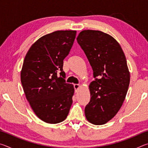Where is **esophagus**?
<instances>
[{"instance_id":"esophagus-1","label":"esophagus","mask_w":148,"mask_h":148,"mask_svg":"<svg viewBox=\"0 0 148 148\" xmlns=\"http://www.w3.org/2000/svg\"><path fill=\"white\" fill-rule=\"evenodd\" d=\"M79 84H74V88L75 89V91H77V90L79 89Z\"/></svg>"}]
</instances>
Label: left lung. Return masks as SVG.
Wrapping results in <instances>:
<instances>
[{
    "label": "left lung",
    "instance_id": "8db88e82",
    "mask_svg": "<svg viewBox=\"0 0 148 148\" xmlns=\"http://www.w3.org/2000/svg\"><path fill=\"white\" fill-rule=\"evenodd\" d=\"M76 39L95 77L89 86L91 97L85 114L91 123L103 125L118 112L128 91L130 74L126 57L118 42L102 31L85 30Z\"/></svg>",
    "mask_w": 148,
    "mask_h": 148
}]
</instances>
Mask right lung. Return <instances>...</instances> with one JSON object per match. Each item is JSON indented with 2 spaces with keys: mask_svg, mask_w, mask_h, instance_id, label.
Instances as JSON below:
<instances>
[{
  "mask_svg": "<svg viewBox=\"0 0 148 148\" xmlns=\"http://www.w3.org/2000/svg\"><path fill=\"white\" fill-rule=\"evenodd\" d=\"M76 31H57L32 45L25 57L21 82L35 114L47 123L66 118L72 104L73 85L65 81L63 60L76 38Z\"/></svg>",
  "mask_w": 148,
  "mask_h": 148,
  "instance_id": "add662e5",
  "label": "right lung"
}]
</instances>
